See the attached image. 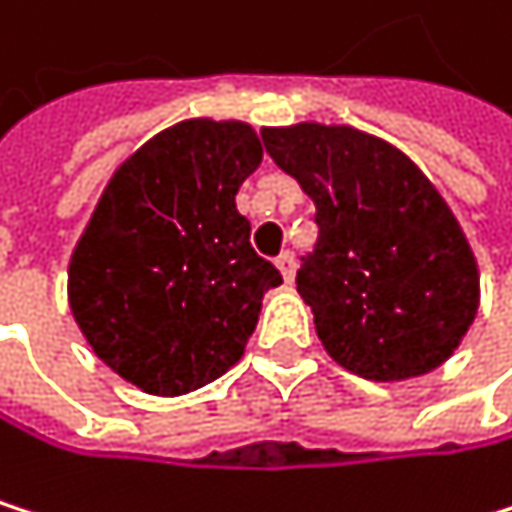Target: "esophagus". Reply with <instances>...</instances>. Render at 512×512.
Returning a JSON list of instances; mask_svg holds the SVG:
<instances>
[{
	"instance_id": "esophagus-1",
	"label": "esophagus",
	"mask_w": 512,
	"mask_h": 512,
	"mask_svg": "<svg viewBox=\"0 0 512 512\" xmlns=\"http://www.w3.org/2000/svg\"><path fill=\"white\" fill-rule=\"evenodd\" d=\"M276 267L282 270L285 282H291V279H294V273H297V261H294V251H282V254H279V258H276Z\"/></svg>"
}]
</instances>
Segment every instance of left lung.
Masks as SVG:
<instances>
[{
	"mask_svg": "<svg viewBox=\"0 0 512 512\" xmlns=\"http://www.w3.org/2000/svg\"><path fill=\"white\" fill-rule=\"evenodd\" d=\"M261 136L315 203L318 242L297 291L324 352L373 382L440 367L477 318L480 270L425 172L355 127L294 124Z\"/></svg>",
	"mask_w": 512,
	"mask_h": 512,
	"instance_id": "1",
	"label": "left lung"
}]
</instances>
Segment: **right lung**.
Instances as JSON below:
<instances>
[{
  "label": "right lung",
  "instance_id": "add662e5",
  "mask_svg": "<svg viewBox=\"0 0 512 512\" xmlns=\"http://www.w3.org/2000/svg\"><path fill=\"white\" fill-rule=\"evenodd\" d=\"M261 157L248 124L194 118L105 185L69 261V306L96 358L136 388L188 394L242 358L264 291L282 282L236 212Z\"/></svg>",
  "mask_w": 512,
  "mask_h": 512
}]
</instances>
